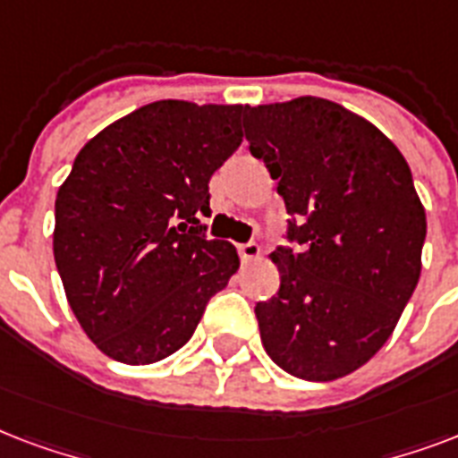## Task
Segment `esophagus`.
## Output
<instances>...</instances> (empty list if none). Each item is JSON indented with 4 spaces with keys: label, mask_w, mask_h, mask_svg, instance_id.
<instances>
[{
    "label": "esophagus",
    "mask_w": 458,
    "mask_h": 458,
    "mask_svg": "<svg viewBox=\"0 0 458 458\" xmlns=\"http://www.w3.org/2000/svg\"><path fill=\"white\" fill-rule=\"evenodd\" d=\"M239 255L243 262H255V260H260L262 248L258 246V243H241Z\"/></svg>",
    "instance_id": "obj_1"
}]
</instances>
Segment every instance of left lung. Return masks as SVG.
<instances>
[{"label": "left lung", "instance_id": "left-lung-1", "mask_svg": "<svg viewBox=\"0 0 458 458\" xmlns=\"http://www.w3.org/2000/svg\"><path fill=\"white\" fill-rule=\"evenodd\" d=\"M243 129L303 246L269 255L279 292L255 306L262 346L293 377L339 380L385 346L420 277L411 169L377 126L322 98L246 107Z\"/></svg>", "mask_w": 458, "mask_h": 458}]
</instances>
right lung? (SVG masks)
<instances>
[{
	"instance_id": "obj_1",
	"label": "right lung",
	"mask_w": 458,
	"mask_h": 458,
	"mask_svg": "<svg viewBox=\"0 0 458 458\" xmlns=\"http://www.w3.org/2000/svg\"><path fill=\"white\" fill-rule=\"evenodd\" d=\"M243 105L159 100L83 145L55 203V262L88 339L126 365L157 363L196 332L239 269L208 241L210 176L243 140Z\"/></svg>"
}]
</instances>
